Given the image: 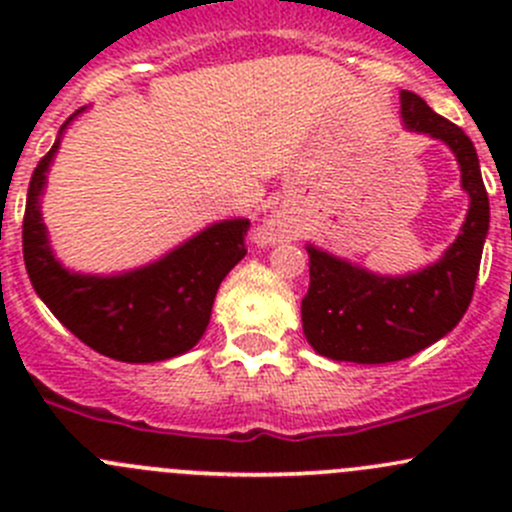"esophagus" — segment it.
I'll list each match as a JSON object with an SVG mask.
<instances>
[{
  "instance_id": "obj_1",
  "label": "esophagus",
  "mask_w": 512,
  "mask_h": 512,
  "mask_svg": "<svg viewBox=\"0 0 512 512\" xmlns=\"http://www.w3.org/2000/svg\"><path fill=\"white\" fill-rule=\"evenodd\" d=\"M289 235V227L282 220H267L265 225L260 227V240L262 242H280L282 237Z\"/></svg>"
}]
</instances>
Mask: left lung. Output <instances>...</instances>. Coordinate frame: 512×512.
Instances as JSON below:
<instances>
[{
    "mask_svg": "<svg viewBox=\"0 0 512 512\" xmlns=\"http://www.w3.org/2000/svg\"><path fill=\"white\" fill-rule=\"evenodd\" d=\"M406 128L446 143L461 165L471 198L461 235L421 272L381 277L307 245L309 289L302 299L304 337L317 354L354 364H386L414 356L463 319L476 289L490 205L471 138L438 116L414 91H401Z\"/></svg>",
    "mask_w": 512,
    "mask_h": 512,
    "instance_id": "left-lung-1",
    "label": "left lung"
}]
</instances>
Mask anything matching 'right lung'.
<instances>
[{"instance_id":"obj_1","label":"right lung","mask_w":512,"mask_h":512,"mask_svg":"<svg viewBox=\"0 0 512 512\" xmlns=\"http://www.w3.org/2000/svg\"><path fill=\"white\" fill-rule=\"evenodd\" d=\"M81 111L61 126L59 136ZM59 143L61 138H56L34 168L24 210V265L36 294L71 334L98 354L128 364L185 354L208 329L220 282L247 255L250 220L235 218L205 227L158 262L123 275L64 270L51 252L39 205Z\"/></svg>"}]
</instances>
